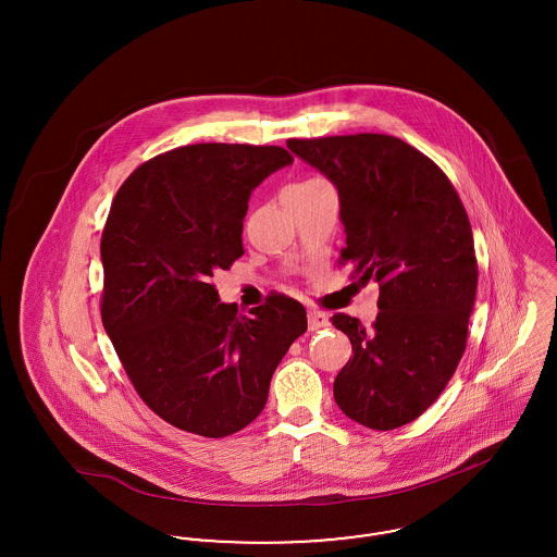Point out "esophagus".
<instances>
[{"label": "esophagus", "mask_w": 557, "mask_h": 557, "mask_svg": "<svg viewBox=\"0 0 557 557\" xmlns=\"http://www.w3.org/2000/svg\"><path fill=\"white\" fill-rule=\"evenodd\" d=\"M309 330H321V327H325L330 321H327V315L325 313H319V311H309Z\"/></svg>", "instance_id": "1"}]
</instances>
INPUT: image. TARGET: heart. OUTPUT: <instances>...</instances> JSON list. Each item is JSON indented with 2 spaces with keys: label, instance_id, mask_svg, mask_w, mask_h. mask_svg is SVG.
I'll return each instance as SVG.
<instances>
[{
  "label": "heart",
  "instance_id": "1",
  "mask_svg": "<svg viewBox=\"0 0 557 557\" xmlns=\"http://www.w3.org/2000/svg\"><path fill=\"white\" fill-rule=\"evenodd\" d=\"M319 180H309V182H302V184H296V186H309V184H318Z\"/></svg>",
  "mask_w": 557,
  "mask_h": 557
}]
</instances>
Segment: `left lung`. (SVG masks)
Instances as JSON below:
<instances>
[{
  "label": "left lung",
  "instance_id": "left-lung-1",
  "mask_svg": "<svg viewBox=\"0 0 557 557\" xmlns=\"http://www.w3.org/2000/svg\"><path fill=\"white\" fill-rule=\"evenodd\" d=\"M341 198V261L377 282V318L336 313L352 357L334 380L346 418L395 430L445 391L466 350L478 265L470 219L449 177L413 146L382 133L288 139Z\"/></svg>",
  "mask_w": 557,
  "mask_h": 557
}]
</instances>
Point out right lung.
<instances>
[{
	"mask_svg": "<svg viewBox=\"0 0 557 557\" xmlns=\"http://www.w3.org/2000/svg\"><path fill=\"white\" fill-rule=\"evenodd\" d=\"M292 160L280 146H182L137 166L112 200L102 323L137 395L180 430L221 438L257 420L307 332L298 300L271 294L242 315L211 284L244 255L252 189Z\"/></svg>",
	"mask_w": 557,
	"mask_h": 557,
	"instance_id": "right-lung-1",
	"label": "right lung"
}]
</instances>
